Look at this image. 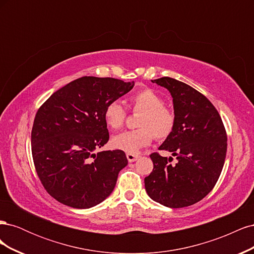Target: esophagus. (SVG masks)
Segmentation results:
<instances>
[{
    "label": "esophagus",
    "mask_w": 254,
    "mask_h": 254,
    "mask_svg": "<svg viewBox=\"0 0 254 254\" xmlns=\"http://www.w3.org/2000/svg\"><path fill=\"white\" fill-rule=\"evenodd\" d=\"M127 159L129 162H134V161H136L137 159H139V156L137 155H132V153H127Z\"/></svg>",
    "instance_id": "1"
}]
</instances>
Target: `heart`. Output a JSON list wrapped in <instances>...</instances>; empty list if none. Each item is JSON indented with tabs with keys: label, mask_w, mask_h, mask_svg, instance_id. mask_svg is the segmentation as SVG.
Masks as SVG:
<instances>
[{
	"label": "heart",
	"mask_w": 254,
	"mask_h": 254,
	"mask_svg": "<svg viewBox=\"0 0 254 254\" xmlns=\"http://www.w3.org/2000/svg\"><path fill=\"white\" fill-rule=\"evenodd\" d=\"M133 111H141L137 122L139 129L128 130L112 139V145L117 149L128 153H136L148 146L153 136L164 140L170 135L175 127V114L164 106V99L155 91L144 89L136 92L130 98ZM127 112L121 103L113 101L106 106L104 119L107 126L111 129H120L126 121Z\"/></svg>",
	"instance_id": "obj_1"
}]
</instances>
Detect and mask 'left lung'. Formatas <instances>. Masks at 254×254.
<instances>
[{"label": "left lung", "mask_w": 254, "mask_h": 254, "mask_svg": "<svg viewBox=\"0 0 254 254\" xmlns=\"http://www.w3.org/2000/svg\"><path fill=\"white\" fill-rule=\"evenodd\" d=\"M173 97L175 127L159 149L178 160L153 152V170L144 179L148 196L160 204L184 207L200 201L216 184L227 153V133L213 104L189 84L171 77L151 80Z\"/></svg>", "instance_id": "8db88e82"}]
</instances>
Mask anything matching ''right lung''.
Returning a JSON list of instances; mask_svg holds the SVG:
<instances>
[{"label": "right lung", "mask_w": 254, "mask_h": 254, "mask_svg": "<svg viewBox=\"0 0 254 254\" xmlns=\"http://www.w3.org/2000/svg\"><path fill=\"white\" fill-rule=\"evenodd\" d=\"M134 81L84 76L53 93L37 111L32 153L38 177L57 201L89 209L104 201L128 160L123 150L95 152L109 140L106 106Z\"/></svg>", "instance_id": "add662e5"}]
</instances>
